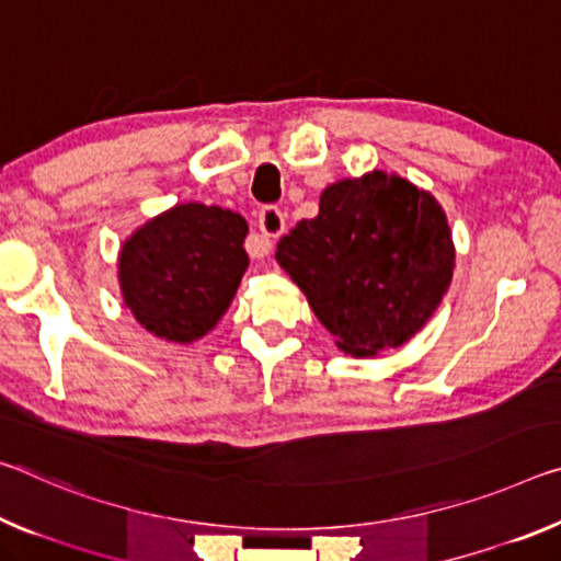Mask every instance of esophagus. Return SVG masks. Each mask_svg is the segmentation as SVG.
Returning <instances> with one entry per match:
<instances>
[{
    "label": "esophagus",
    "mask_w": 561,
    "mask_h": 561,
    "mask_svg": "<svg viewBox=\"0 0 561 561\" xmlns=\"http://www.w3.org/2000/svg\"><path fill=\"white\" fill-rule=\"evenodd\" d=\"M287 229V221H284V211L277 207H264L260 211V232L266 239H277Z\"/></svg>",
    "instance_id": "obj_1"
}]
</instances>
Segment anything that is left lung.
I'll return each mask as SVG.
<instances>
[{
    "label": "left lung",
    "instance_id": "obj_1",
    "mask_svg": "<svg viewBox=\"0 0 561 561\" xmlns=\"http://www.w3.org/2000/svg\"><path fill=\"white\" fill-rule=\"evenodd\" d=\"M274 256L334 344L357 359L412 340L455 272L442 204L381 169L329 184L319 215L282 237Z\"/></svg>",
    "mask_w": 561,
    "mask_h": 561
}]
</instances>
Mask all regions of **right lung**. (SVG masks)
I'll list each match as a JSON object with an SVG mask.
<instances>
[{
	"instance_id": "1",
	"label": "right lung",
	"mask_w": 561,
	"mask_h": 561,
	"mask_svg": "<svg viewBox=\"0 0 561 561\" xmlns=\"http://www.w3.org/2000/svg\"><path fill=\"white\" fill-rule=\"evenodd\" d=\"M247 219L217 204L184 202L124 239V307L157 340L190 344L211 332L242 282Z\"/></svg>"
}]
</instances>
